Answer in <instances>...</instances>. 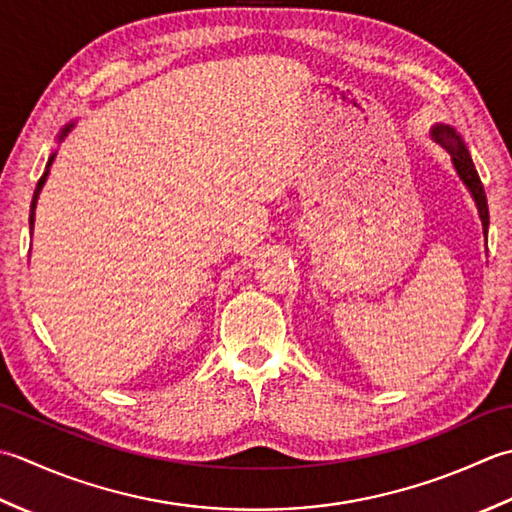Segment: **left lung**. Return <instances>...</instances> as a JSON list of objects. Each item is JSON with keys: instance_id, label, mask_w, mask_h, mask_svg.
<instances>
[{"instance_id": "obj_1", "label": "left lung", "mask_w": 512, "mask_h": 512, "mask_svg": "<svg viewBox=\"0 0 512 512\" xmlns=\"http://www.w3.org/2000/svg\"><path fill=\"white\" fill-rule=\"evenodd\" d=\"M431 137H433V141L440 143L448 154H451V161L455 165L457 176L464 181V185L468 187V192H471L473 201L477 205V212H479V218H482V227H484V236H486V232H488L486 192H484L482 181H479V174L475 170L473 159H471V154H468L462 137L451 128V125H444V123L433 125Z\"/></svg>"}]
</instances>
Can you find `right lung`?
I'll list each match as a JSON object with an SVG mask.
<instances>
[{
  "instance_id": "add662e5",
  "label": "right lung",
  "mask_w": 512,
  "mask_h": 512,
  "mask_svg": "<svg viewBox=\"0 0 512 512\" xmlns=\"http://www.w3.org/2000/svg\"><path fill=\"white\" fill-rule=\"evenodd\" d=\"M72 125L75 123H68L64 130H61V134H59V141H64V137H68V132L72 130ZM55 152L50 154V159H48V163H46V172L41 174V179L37 181V187H35V194H33V203H30V218H28V223H30V234H33V225H35V207H37V198H39V192H41V187H44V183H46V179H48V172H50V165H52V161H55Z\"/></svg>"
}]
</instances>
